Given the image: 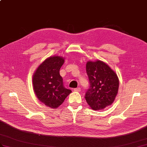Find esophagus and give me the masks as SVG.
<instances>
[{"mask_svg": "<svg viewBox=\"0 0 147 147\" xmlns=\"http://www.w3.org/2000/svg\"><path fill=\"white\" fill-rule=\"evenodd\" d=\"M74 91H76V92H80V88H79V87H78V88H74Z\"/></svg>", "mask_w": 147, "mask_h": 147, "instance_id": "obj_1", "label": "esophagus"}]
</instances>
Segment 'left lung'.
<instances>
[{"instance_id":"1","label":"left lung","mask_w":147,"mask_h":147,"mask_svg":"<svg viewBox=\"0 0 147 147\" xmlns=\"http://www.w3.org/2000/svg\"><path fill=\"white\" fill-rule=\"evenodd\" d=\"M86 71L90 82V88L85 96L88 105L94 110H103L112 105L119 87V80L115 71L99 60L88 61Z\"/></svg>"}]
</instances>
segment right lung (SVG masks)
<instances>
[{"mask_svg": "<svg viewBox=\"0 0 147 147\" xmlns=\"http://www.w3.org/2000/svg\"><path fill=\"white\" fill-rule=\"evenodd\" d=\"M62 57L55 55L46 59L32 76V85L39 101L47 107L57 109L62 104L71 91L63 85L60 69L64 63Z\"/></svg>", "mask_w": 147, "mask_h": 147, "instance_id": "right-lung-1", "label": "right lung"}]
</instances>
